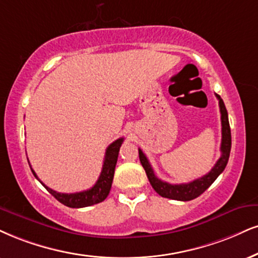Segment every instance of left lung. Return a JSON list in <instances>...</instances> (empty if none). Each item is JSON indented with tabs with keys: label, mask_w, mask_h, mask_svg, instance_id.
Here are the masks:
<instances>
[{
	"label": "left lung",
	"mask_w": 258,
	"mask_h": 258,
	"mask_svg": "<svg viewBox=\"0 0 258 258\" xmlns=\"http://www.w3.org/2000/svg\"><path fill=\"white\" fill-rule=\"evenodd\" d=\"M215 95H217L219 100V107H220L221 113V157L219 158V160L217 161V164L214 165V167H213L208 173L205 174V176L201 178H197V179L192 180V182L190 183L184 184H170L167 182H164V180L159 179V178L155 176L153 168H152L151 164H149L147 157H146L141 149H139L140 161H141L142 166L145 168L149 183H151L153 189L160 196L171 200H177V201H190V200L196 199V197H199L212 185L213 182L219 177V174H220L222 171L225 170V167H226L231 152V128L230 123H228V114L226 107H225L224 100L221 99L219 94Z\"/></svg>",
	"instance_id": "obj_1"
}]
</instances>
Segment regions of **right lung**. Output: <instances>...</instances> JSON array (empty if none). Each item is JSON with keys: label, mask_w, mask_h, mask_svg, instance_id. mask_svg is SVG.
Here are the masks:
<instances>
[{"label": "right lung", "mask_w": 258, "mask_h": 258, "mask_svg": "<svg viewBox=\"0 0 258 258\" xmlns=\"http://www.w3.org/2000/svg\"><path fill=\"white\" fill-rule=\"evenodd\" d=\"M123 140H124L123 138L117 139L116 141H113L112 144L106 148L105 158H104V164H103V170H101L100 176L98 178L97 183H95L91 189L85 190V191L74 192V194L57 192L55 190L47 187L43 182H40V179L37 177L36 172H34L32 167H31V171L32 173L34 174V177H36L37 179L46 187L47 191L51 194L57 201L61 202L62 205L71 207V208H84V207L97 205V203L103 202L107 197V195H109L111 185H112L114 168H116L117 158H118V152H119L120 146L123 144Z\"/></svg>", "instance_id": "1"}]
</instances>
